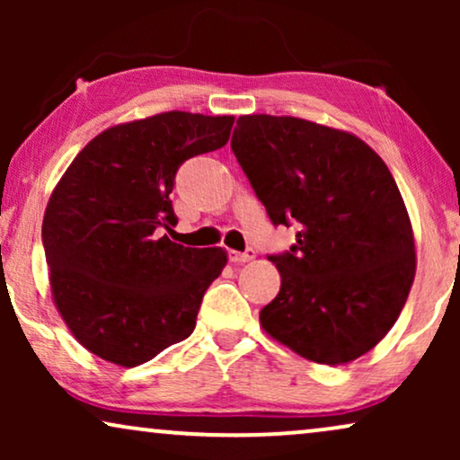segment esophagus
I'll list each match as a JSON object with an SVG mask.
<instances>
[{
  "label": "esophagus",
  "mask_w": 460,
  "mask_h": 460,
  "mask_svg": "<svg viewBox=\"0 0 460 460\" xmlns=\"http://www.w3.org/2000/svg\"><path fill=\"white\" fill-rule=\"evenodd\" d=\"M255 257V251L253 249H247L244 253L241 251H228V260L232 263H244V261H251Z\"/></svg>",
  "instance_id": "34e87169"
}]
</instances>
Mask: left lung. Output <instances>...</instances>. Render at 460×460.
Returning <instances> with one entry per match:
<instances>
[{
  "mask_svg": "<svg viewBox=\"0 0 460 460\" xmlns=\"http://www.w3.org/2000/svg\"><path fill=\"white\" fill-rule=\"evenodd\" d=\"M232 153L274 226L295 244L270 255L280 291L263 331L318 364L373 349L398 320L414 280V238L385 163L360 137L295 117L244 115Z\"/></svg>",
  "mask_w": 460,
  "mask_h": 460,
  "instance_id": "obj_1",
  "label": "left lung"
}]
</instances>
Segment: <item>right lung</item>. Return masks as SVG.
Wrapping results in <instances>:
<instances>
[{"label":"right lung","mask_w":460,"mask_h":460,"mask_svg":"<svg viewBox=\"0 0 460 460\" xmlns=\"http://www.w3.org/2000/svg\"><path fill=\"white\" fill-rule=\"evenodd\" d=\"M234 117L161 112L102 131L54 188L41 241L54 304L75 339L119 367L153 360L197 326L226 266L219 247L169 241L180 165L222 148Z\"/></svg>","instance_id":"1"}]
</instances>
